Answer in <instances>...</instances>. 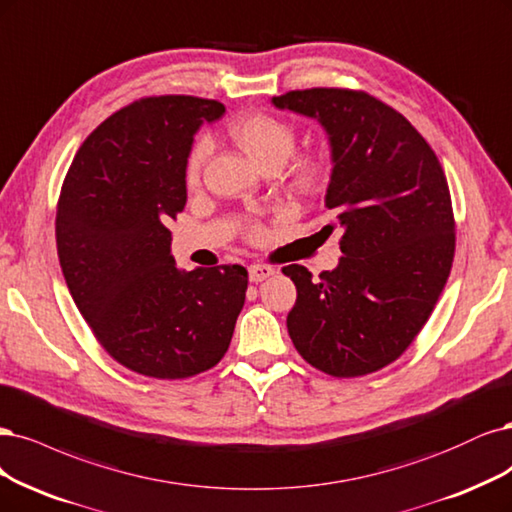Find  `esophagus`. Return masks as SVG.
Returning a JSON list of instances; mask_svg holds the SVG:
<instances>
[{
  "mask_svg": "<svg viewBox=\"0 0 512 512\" xmlns=\"http://www.w3.org/2000/svg\"><path fill=\"white\" fill-rule=\"evenodd\" d=\"M250 281H254V284H258V281H264L269 279L271 275H275V269L269 267V264H250Z\"/></svg>",
  "mask_w": 512,
  "mask_h": 512,
  "instance_id": "obj_1",
  "label": "esophagus"
}]
</instances>
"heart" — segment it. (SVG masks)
<instances>
[{
    "instance_id": "b5f03b06",
    "label": "heart",
    "mask_w": 512,
    "mask_h": 512,
    "mask_svg": "<svg viewBox=\"0 0 512 512\" xmlns=\"http://www.w3.org/2000/svg\"><path fill=\"white\" fill-rule=\"evenodd\" d=\"M233 142L248 154L254 163L264 167H281L294 152L296 146V131L290 122L275 118L264 112H252L239 116L228 127ZM211 152V142L207 137H201L192 146L188 161H186V182L192 186L201 178V169ZM292 178L301 188H313L320 184L326 173L328 165L324 158L315 154L298 156L292 163Z\"/></svg>"
}]
</instances>
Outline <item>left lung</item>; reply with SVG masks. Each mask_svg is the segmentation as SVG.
Returning <instances> with one entry per match:
<instances>
[{
    "mask_svg": "<svg viewBox=\"0 0 512 512\" xmlns=\"http://www.w3.org/2000/svg\"><path fill=\"white\" fill-rule=\"evenodd\" d=\"M328 135L332 173L320 233L341 235L337 269L320 279L288 264L294 347L332 377H360L402 356L451 273L455 222L445 171L411 122L362 91L307 88L271 99Z\"/></svg>",
    "mask_w": 512,
    "mask_h": 512,
    "instance_id": "8db88e82",
    "label": "left lung"
}]
</instances>
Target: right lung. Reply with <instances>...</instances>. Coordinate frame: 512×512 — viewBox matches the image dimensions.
Here are the masks:
<instances>
[{"label": "right lung", "mask_w": 512, "mask_h": 512, "mask_svg": "<svg viewBox=\"0 0 512 512\" xmlns=\"http://www.w3.org/2000/svg\"><path fill=\"white\" fill-rule=\"evenodd\" d=\"M214 99H139L84 139L57 205V252L76 307L133 373L186 379L216 366L245 303L241 264L180 271L169 220L186 205V161Z\"/></svg>", "instance_id": "obj_1"}]
</instances>
